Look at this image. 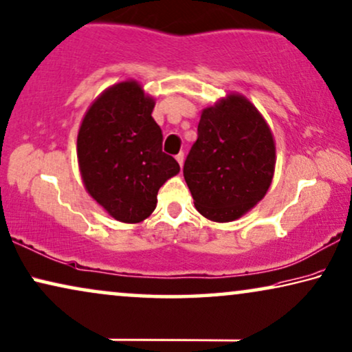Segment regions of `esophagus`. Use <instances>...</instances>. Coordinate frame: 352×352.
<instances>
[{
	"instance_id": "1",
	"label": "esophagus",
	"mask_w": 352,
	"mask_h": 352,
	"mask_svg": "<svg viewBox=\"0 0 352 352\" xmlns=\"http://www.w3.org/2000/svg\"><path fill=\"white\" fill-rule=\"evenodd\" d=\"M176 160L177 164H179V166H182V164H184V152H179V154L176 155Z\"/></svg>"
}]
</instances>
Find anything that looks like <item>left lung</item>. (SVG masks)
Returning <instances> with one entry per match:
<instances>
[{
    "mask_svg": "<svg viewBox=\"0 0 352 352\" xmlns=\"http://www.w3.org/2000/svg\"><path fill=\"white\" fill-rule=\"evenodd\" d=\"M274 164L276 147L268 124L246 96L230 94L203 109L184 179L201 216L232 222L265 197Z\"/></svg>",
    "mask_w": 352,
    "mask_h": 352,
    "instance_id": "obj_1",
    "label": "left lung"
}]
</instances>
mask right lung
Here are the masks:
<instances>
[{"label": "right lung", "mask_w": 352, "mask_h": 352, "mask_svg": "<svg viewBox=\"0 0 352 352\" xmlns=\"http://www.w3.org/2000/svg\"><path fill=\"white\" fill-rule=\"evenodd\" d=\"M154 106L136 80H124L106 89L80 124L78 162L84 186L116 221L138 223L149 217L159 188L179 173V164L162 151Z\"/></svg>", "instance_id": "obj_1"}]
</instances>
